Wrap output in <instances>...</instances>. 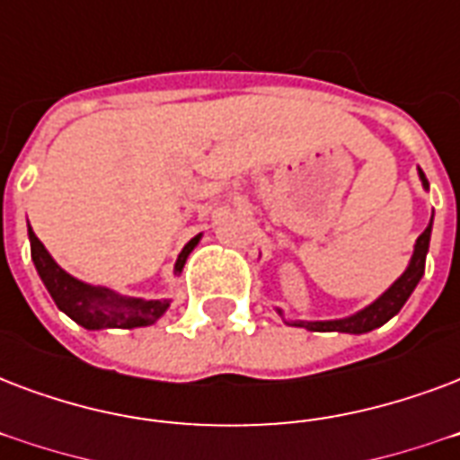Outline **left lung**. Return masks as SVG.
Wrapping results in <instances>:
<instances>
[{
	"instance_id": "obj_1",
	"label": "left lung",
	"mask_w": 460,
	"mask_h": 460,
	"mask_svg": "<svg viewBox=\"0 0 460 460\" xmlns=\"http://www.w3.org/2000/svg\"><path fill=\"white\" fill-rule=\"evenodd\" d=\"M420 178H422V185L429 188L427 183L425 173L420 171ZM429 234H432V222L427 226L420 238H417L415 243V253H412V261H410L408 270L402 272L398 279H395L394 285L388 292H384L378 296L371 306H367L364 311L359 314L349 315V318H340V321H314V323H294V325H304L308 331H318V332H325V331H338V332H369L378 325H384L385 321H391L398 311L402 308V304L408 301V296L412 294V289L417 287V282L422 279L425 275V258H427V251H429Z\"/></svg>"
}]
</instances>
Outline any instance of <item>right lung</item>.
<instances>
[{
  "label": "right lung",
  "mask_w": 460,
  "mask_h": 460,
  "mask_svg": "<svg viewBox=\"0 0 460 460\" xmlns=\"http://www.w3.org/2000/svg\"><path fill=\"white\" fill-rule=\"evenodd\" d=\"M28 238H31V258L35 262V270H38V275L43 279V285L48 287V292L55 299L58 308L65 311L72 321L84 325L86 331L152 325L168 308L166 299H132V296H120V294L111 292L105 287L84 285L72 275H66L65 270L52 261L50 253L45 251V245L40 243V238L35 236L31 226H28ZM198 241L199 236H195L181 251L178 262H175V272L183 270L185 261H188L192 248L198 245Z\"/></svg>",
  "instance_id": "obj_1"
}]
</instances>
